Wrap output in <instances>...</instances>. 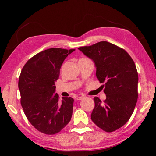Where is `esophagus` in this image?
Here are the masks:
<instances>
[{
    "mask_svg": "<svg viewBox=\"0 0 156 156\" xmlns=\"http://www.w3.org/2000/svg\"><path fill=\"white\" fill-rule=\"evenodd\" d=\"M83 98H84V96H79V97H77V98H76V100H83Z\"/></svg>",
    "mask_w": 156,
    "mask_h": 156,
    "instance_id": "esophagus-1",
    "label": "esophagus"
}]
</instances>
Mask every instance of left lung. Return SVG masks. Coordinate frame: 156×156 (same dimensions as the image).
Returning <instances> with one entry per match:
<instances>
[{"label":"left lung","mask_w":156,"mask_h":156,"mask_svg":"<svg viewBox=\"0 0 156 156\" xmlns=\"http://www.w3.org/2000/svg\"><path fill=\"white\" fill-rule=\"evenodd\" d=\"M78 49L94 62L96 77L104 83L106 100L94 97L91 120L107 132L127 122L138 100V75L133 59L125 50L107 41Z\"/></svg>","instance_id":"8db88e82"}]
</instances>
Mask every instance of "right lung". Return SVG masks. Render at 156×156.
Listing matches in <instances>:
<instances>
[{"mask_svg":"<svg viewBox=\"0 0 156 156\" xmlns=\"http://www.w3.org/2000/svg\"><path fill=\"white\" fill-rule=\"evenodd\" d=\"M75 49L50 48L35 55L21 71L18 89L26 117L37 130L52 135L69 122L73 99L62 97L58 101L56 82L63 61Z\"/></svg>","mask_w":156,"mask_h":156,"instance_id":"right-lung-1","label":"right lung"}]
</instances>
